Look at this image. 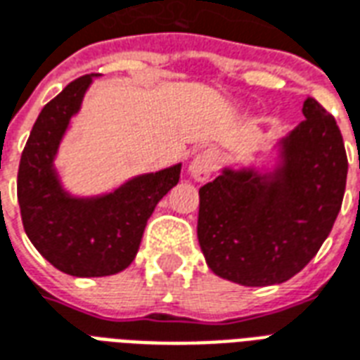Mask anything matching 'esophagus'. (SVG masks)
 <instances>
[{
	"mask_svg": "<svg viewBox=\"0 0 360 360\" xmlns=\"http://www.w3.org/2000/svg\"><path fill=\"white\" fill-rule=\"evenodd\" d=\"M217 164H219V156L215 150L207 148V150H202L200 154H196L191 164V175H193L196 181H207L212 177V173L217 169Z\"/></svg>",
	"mask_w": 360,
	"mask_h": 360,
	"instance_id": "1",
	"label": "esophagus"
}]
</instances>
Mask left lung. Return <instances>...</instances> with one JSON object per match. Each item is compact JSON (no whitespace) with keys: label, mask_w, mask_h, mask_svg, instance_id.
Instances as JSON below:
<instances>
[{"label":"left lung","mask_w":360,"mask_h":360,"mask_svg":"<svg viewBox=\"0 0 360 360\" xmlns=\"http://www.w3.org/2000/svg\"><path fill=\"white\" fill-rule=\"evenodd\" d=\"M281 141L273 173L225 167L200 187L198 242L207 267L242 286L297 275L326 240L342 207L347 154L334 116L315 98Z\"/></svg>","instance_id":"obj_1"}]
</instances>
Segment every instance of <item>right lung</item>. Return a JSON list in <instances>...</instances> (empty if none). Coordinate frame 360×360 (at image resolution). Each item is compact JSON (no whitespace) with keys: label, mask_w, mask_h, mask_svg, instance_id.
<instances>
[{"label":"right lung","mask_w":360,"mask_h":360,"mask_svg":"<svg viewBox=\"0 0 360 360\" xmlns=\"http://www.w3.org/2000/svg\"><path fill=\"white\" fill-rule=\"evenodd\" d=\"M91 79V74L74 79L44 106L24 146L17 179L28 238L53 267L72 276H108L129 267L146 221L181 175L177 164L97 198H74L60 187L53 160Z\"/></svg>","instance_id":"obj_1"}]
</instances>
